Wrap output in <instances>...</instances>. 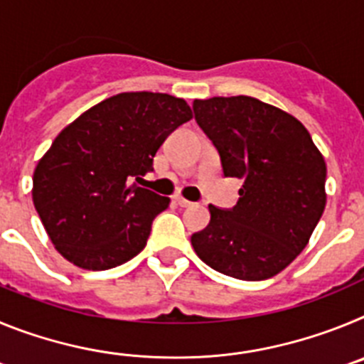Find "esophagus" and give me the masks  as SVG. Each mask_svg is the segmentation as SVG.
Returning a JSON list of instances; mask_svg holds the SVG:
<instances>
[{
    "label": "esophagus",
    "mask_w": 364,
    "mask_h": 364,
    "mask_svg": "<svg viewBox=\"0 0 364 364\" xmlns=\"http://www.w3.org/2000/svg\"><path fill=\"white\" fill-rule=\"evenodd\" d=\"M175 202L180 205V208H189V205H193V202L186 200V198L182 197H175Z\"/></svg>",
    "instance_id": "esophagus-1"
}]
</instances>
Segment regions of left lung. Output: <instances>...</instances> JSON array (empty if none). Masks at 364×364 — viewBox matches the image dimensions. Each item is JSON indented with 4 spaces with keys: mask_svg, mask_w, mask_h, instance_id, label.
Returning a JSON list of instances; mask_svg holds the SVG:
<instances>
[{
    "mask_svg": "<svg viewBox=\"0 0 364 364\" xmlns=\"http://www.w3.org/2000/svg\"><path fill=\"white\" fill-rule=\"evenodd\" d=\"M193 111L224 175L242 180L233 210L210 205L211 220L191 237L193 250L230 277H273L306 247L323 215L324 156L297 118L252 96L195 100Z\"/></svg>",
    "mask_w": 364,
    "mask_h": 364,
    "instance_id": "8db88e82",
    "label": "left lung"
}]
</instances>
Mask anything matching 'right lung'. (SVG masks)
<instances>
[{
	"instance_id": "obj_1",
	"label": "right lung",
	"mask_w": 364,
	"mask_h": 364,
	"mask_svg": "<svg viewBox=\"0 0 364 364\" xmlns=\"http://www.w3.org/2000/svg\"><path fill=\"white\" fill-rule=\"evenodd\" d=\"M188 102L120 92L87 109L43 154L32 202L58 253L82 269L120 266L146 247L169 198L138 188L167 134L191 120Z\"/></svg>"
}]
</instances>
